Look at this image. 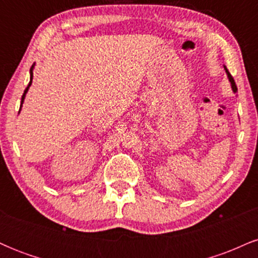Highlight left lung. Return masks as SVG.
I'll use <instances>...</instances> for the list:
<instances>
[{"instance_id":"obj_1","label":"left lung","mask_w":258,"mask_h":258,"mask_svg":"<svg viewBox=\"0 0 258 258\" xmlns=\"http://www.w3.org/2000/svg\"><path fill=\"white\" fill-rule=\"evenodd\" d=\"M224 69H226V73H227V75H228V79H229L230 85H232V90H233L234 93H236V91H238V88H236V85H235V82H234V79L232 78V75H230L229 72H228V69H227L226 67H224Z\"/></svg>"}]
</instances>
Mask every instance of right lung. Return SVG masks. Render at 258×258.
I'll use <instances>...</instances> for the list:
<instances>
[{
  "instance_id": "obj_1",
  "label": "right lung",
  "mask_w": 258,
  "mask_h": 258,
  "mask_svg": "<svg viewBox=\"0 0 258 258\" xmlns=\"http://www.w3.org/2000/svg\"><path fill=\"white\" fill-rule=\"evenodd\" d=\"M32 70H34V65H32V67H31V69H30V82H29L28 87L25 88L24 93H23V97H22V104H20V109H22V105H23V103H24V99H25V96H26V92L29 91V87H30L31 84H32V75H34V74H32ZM20 109H19V111H20Z\"/></svg>"
}]
</instances>
